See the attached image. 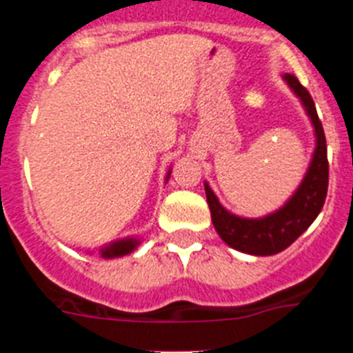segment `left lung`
<instances>
[{
    "label": "left lung",
    "mask_w": 353,
    "mask_h": 353,
    "mask_svg": "<svg viewBox=\"0 0 353 353\" xmlns=\"http://www.w3.org/2000/svg\"><path fill=\"white\" fill-rule=\"evenodd\" d=\"M283 77L304 104L305 113L311 118L314 136H316L313 159L295 194L274 214L265 215L260 219H245V217H236L230 214L219 203L217 196L212 192L210 185L205 182V194H207V203L210 208L215 232L219 233L221 239L230 248L254 254V256H270L292 245L316 219V215L320 214L325 203L327 187H329L325 134H323L322 121L318 118L313 99L293 74H285Z\"/></svg>",
    "instance_id": "left-lung-1"
}]
</instances>
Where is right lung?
<instances>
[{"mask_svg":"<svg viewBox=\"0 0 353 353\" xmlns=\"http://www.w3.org/2000/svg\"><path fill=\"white\" fill-rule=\"evenodd\" d=\"M168 179H170V173H168ZM139 240L138 239H123V240H117L108 248H102L101 252L104 258H117V256H123V254H129L132 252L134 249L138 248Z\"/></svg>","mask_w":353,"mask_h":353,"instance_id":"add662e5","label":"right lung"}]
</instances>
